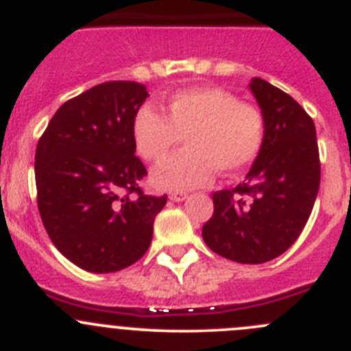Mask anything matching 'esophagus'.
Returning <instances> with one entry per match:
<instances>
[{
  "label": "esophagus",
  "mask_w": 351,
  "mask_h": 351,
  "mask_svg": "<svg viewBox=\"0 0 351 351\" xmlns=\"http://www.w3.org/2000/svg\"><path fill=\"white\" fill-rule=\"evenodd\" d=\"M186 197H189V193H186V192H173V193H169V200H173V202H183Z\"/></svg>",
  "instance_id": "1"
}]
</instances>
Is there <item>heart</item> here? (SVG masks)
<instances>
[{
    "label": "heart",
    "instance_id": "obj_1",
    "mask_svg": "<svg viewBox=\"0 0 351 351\" xmlns=\"http://www.w3.org/2000/svg\"><path fill=\"white\" fill-rule=\"evenodd\" d=\"M132 136L137 153L159 162L185 137V147L153 173V183L165 190L197 189L210 182L215 169L236 175L260 154L267 120L254 105L243 104L221 88L176 91L166 101V115L151 105L136 112Z\"/></svg>",
    "mask_w": 351,
    "mask_h": 351
}]
</instances>
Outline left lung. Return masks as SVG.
<instances>
[{"instance_id": "left-lung-1", "label": "left lung", "mask_w": 351, "mask_h": 351, "mask_svg": "<svg viewBox=\"0 0 351 351\" xmlns=\"http://www.w3.org/2000/svg\"><path fill=\"white\" fill-rule=\"evenodd\" d=\"M251 91L267 120V137L246 180L212 195L214 214L202 238L214 253L258 265L285 253L302 232L321 182L316 127L290 95L261 77Z\"/></svg>"}]
</instances>
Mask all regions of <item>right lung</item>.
<instances>
[{
	"mask_svg": "<svg viewBox=\"0 0 351 351\" xmlns=\"http://www.w3.org/2000/svg\"><path fill=\"white\" fill-rule=\"evenodd\" d=\"M147 90L107 81L67 100L35 151L37 205L49 238L91 274L130 267L149 247L166 195H144L147 175L136 156L134 115Z\"/></svg>",
	"mask_w": 351,
	"mask_h": 351,
	"instance_id": "1",
	"label": "right lung"
}]
</instances>
